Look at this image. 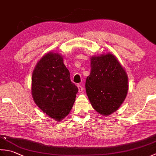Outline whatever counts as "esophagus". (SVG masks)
Here are the masks:
<instances>
[{"mask_svg": "<svg viewBox=\"0 0 156 156\" xmlns=\"http://www.w3.org/2000/svg\"><path fill=\"white\" fill-rule=\"evenodd\" d=\"M78 92H82V91L84 90L83 87H82V86L80 85V84H78Z\"/></svg>", "mask_w": 156, "mask_h": 156, "instance_id": "obj_1", "label": "esophagus"}]
</instances>
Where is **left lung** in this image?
<instances>
[{
    "mask_svg": "<svg viewBox=\"0 0 156 156\" xmlns=\"http://www.w3.org/2000/svg\"><path fill=\"white\" fill-rule=\"evenodd\" d=\"M91 70L86 80V90L90 103L104 116L117 110L126 98L128 77L113 54L90 58Z\"/></svg>",
    "mask_w": 156,
    "mask_h": 156,
    "instance_id": "8db88e82",
    "label": "left lung"
}]
</instances>
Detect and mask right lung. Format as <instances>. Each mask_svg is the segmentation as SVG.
<instances>
[{"mask_svg":"<svg viewBox=\"0 0 156 156\" xmlns=\"http://www.w3.org/2000/svg\"><path fill=\"white\" fill-rule=\"evenodd\" d=\"M78 92L59 54L49 52L37 62L32 75V96L35 104L49 117L56 121L66 117Z\"/></svg>","mask_w":156,"mask_h":156,"instance_id":"right-lung-1","label":"right lung"}]
</instances>
